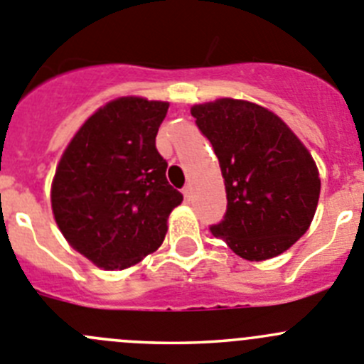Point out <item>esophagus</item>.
<instances>
[{
	"label": "esophagus",
	"mask_w": 364,
	"mask_h": 364,
	"mask_svg": "<svg viewBox=\"0 0 364 364\" xmlns=\"http://www.w3.org/2000/svg\"><path fill=\"white\" fill-rule=\"evenodd\" d=\"M182 193H184L186 198H191V195H193V186L188 184L184 189H182Z\"/></svg>",
	"instance_id": "1"
}]
</instances>
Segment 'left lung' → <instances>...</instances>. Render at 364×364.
Masks as SVG:
<instances>
[{
  "instance_id": "left-lung-1",
  "label": "left lung",
  "mask_w": 364,
  "mask_h": 364,
  "mask_svg": "<svg viewBox=\"0 0 364 364\" xmlns=\"http://www.w3.org/2000/svg\"><path fill=\"white\" fill-rule=\"evenodd\" d=\"M191 114L213 144L227 193L213 236L247 261L284 254L316 213L321 182L311 151L275 112L248 100L198 103Z\"/></svg>"
}]
</instances>
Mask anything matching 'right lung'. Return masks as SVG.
Here are the masks:
<instances>
[{"label":"right lung","instance_id":"right-lung-1","mask_svg":"<svg viewBox=\"0 0 364 364\" xmlns=\"http://www.w3.org/2000/svg\"><path fill=\"white\" fill-rule=\"evenodd\" d=\"M168 102L110 100L65 146L51 182L62 236L103 269H124L162 245L168 218L184 196L166 180L155 136Z\"/></svg>","mask_w":364,"mask_h":364}]
</instances>
